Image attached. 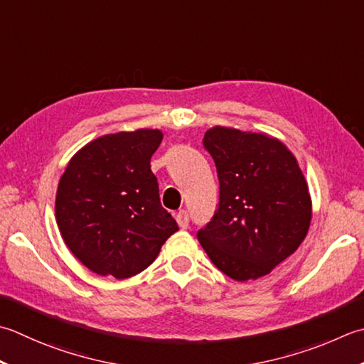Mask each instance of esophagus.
<instances>
[{
	"instance_id": "obj_1",
	"label": "esophagus",
	"mask_w": 364,
	"mask_h": 364,
	"mask_svg": "<svg viewBox=\"0 0 364 364\" xmlns=\"http://www.w3.org/2000/svg\"><path fill=\"white\" fill-rule=\"evenodd\" d=\"M175 219H176V223H178V225H180V229H188V225H189V215H188V211L186 210H180L175 215Z\"/></svg>"
}]
</instances>
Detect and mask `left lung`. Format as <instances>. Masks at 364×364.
Returning a JSON list of instances; mask_svg holds the SVG:
<instances>
[{
  "mask_svg": "<svg viewBox=\"0 0 364 364\" xmlns=\"http://www.w3.org/2000/svg\"><path fill=\"white\" fill-rule=\"evenodd\" d=\"M203 146L216 164L219 206L197 238L224 274L259 279L308 235V183L294 153L268 134L215 126L205 132Z\"/></svg>",
  "mask_w": 364,
  "mask_h": 364,
  "instance_id": "left-lung-1",
  "label": "left lung"
}]
</instances>
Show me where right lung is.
I'll use <instances>...</instances> for the list:
<instances>
[{
  "instance_id": "obj_1",
  "label": "right lung",
  "mask_w": 364,
  "mask_h": 364,
  "mask_svg": "<svg viewBox=\"0 0 364 364\" xmlns=\"http://www.w3.org/2000/svg\"><path fill=\"white\" fill-rule=\"evenodd\" d=\"M164 134H107L70 158L55 198L64 243L92 273L126 279L151 265L178 230L162 208L151 156Z\"/></svg>"
}]
</instances>
